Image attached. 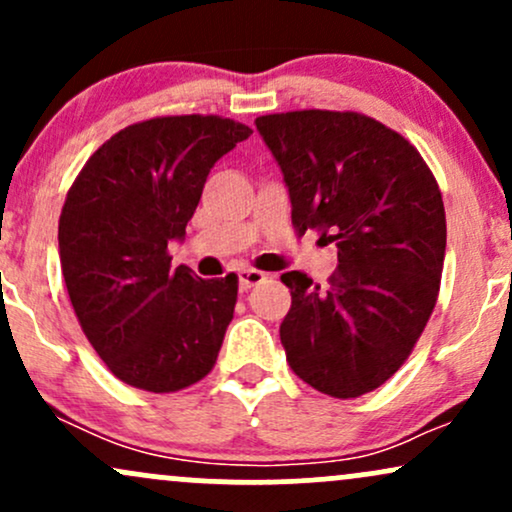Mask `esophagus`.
Listing matches in <instances>:
<instances>
[{"label": "esophagus", "instance_id": "obj_1", "mask_svg": "<svg viewBox=\"0 0 512 512\" xmlns=\"http://www.w3.org/2000/svg\"><path fill=\"white\" fill-rule=\"evenodd\" d=\"M267 279V274L260 272V269H252V267H245L238 272V281H240V291H248L252 286L262 284V281Z\"/></svg>", "mask_w": 512, "mask_h": 512}]
</instances>
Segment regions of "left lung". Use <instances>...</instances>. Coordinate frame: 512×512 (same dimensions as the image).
<instances>
[{
  "label": "left lung",
  "mask_w": 512,
  "mask_h": 512,
  "mask_svg": "<svg viewBox=\"0 0 512 512\" xmlns=\"http://www.w3.org/2000/svg\"><path fill=\"white\" fill-rule=\"evenodd\" d=\"M281 166L298 236L337 245L325 286L286 272L281 344L322 395L354 399L402 368L436 308L445 207L431 168L402 134L351 110H291L255 120Z\"/></svg>",
  "instance_id": "obj_1"
}]
</instances>
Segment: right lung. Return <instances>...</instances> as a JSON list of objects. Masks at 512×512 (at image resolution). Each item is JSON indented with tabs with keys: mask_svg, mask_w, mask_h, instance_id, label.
Returning a JSON list of instances; mask_svg holds the SVG:
<instances>
[{
	"mask_svg": "<svg viewBox=\"0 0 512 512\" xmlns=\"http://www.w3.org/2000/svg\"><path fill=\"white\" fill-rule=\"evenodd\" d=\"M252 129L219 115L134 122L76 175L60 216V262L81 330L137 390L178 392L211 373L238 301V276L170 267L209 170Z\"/></svg>",
	"mask_w": 512,
	"mask_h": 512,
	"instance_id": "right-lung-1",
	"label": "right lung"
}]
</instances>
